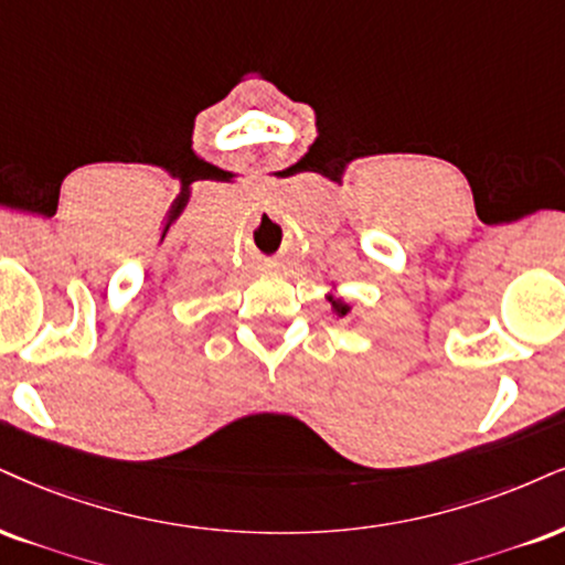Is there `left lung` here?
<instances>
[{"label":"left lung","mask_w":565,"mask_h":565,"mask_svg":"<svg viewBox=\"0 0 565 565\" xmlns=\"http://www.w3.org/2000/svg\"><path fill=\"white\" fill-rule=\"evenodd\" d=\"M332 306H335V311L340 317H345L348 315V306L345 303H338V301H332Z\"/></svg>","instance_id":"obj_1"}]
</instances>
